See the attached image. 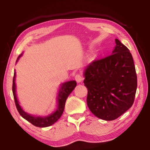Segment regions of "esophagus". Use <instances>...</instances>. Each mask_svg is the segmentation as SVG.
Listing matches in <instances>:
<instances>
[{"mask_svg": "<svg viewBox=\"0 0 150 150\" xmlns=\"http://www.w3.org/2000/svg\"><path fill=\"white\" fill-rule=\"evenodd\" d=\"M75 79L76 81H77V82L78 83H81V82H82V81H83V77H82V76H81V75H79V74L76 75Z\"/></svg>", "mask_w": 150, "mask_h": 150, "instance_id": "obj_1", "label": "esophagus"}]
</instances>
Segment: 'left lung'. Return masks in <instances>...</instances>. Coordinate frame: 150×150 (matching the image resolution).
Masks as SVG:
<instances>
[{
  "label": "left lung",
  "mask_w": 150,
  "mask_h": 150,
  "mask_svg": "<svg viewBox=\"0 0 150 150\" xmlns=\"http://www.w3.org/2000/svg\"><path fill=\"white\" fill-rule=\"evenodd\" d=\"M115 43L110 55L91 63L83 73L88 107L96 117L107 121L132 106L137 88L132 55L118 39Z\"/></svg>",
  "instance_id": "1"
}]
</instances>
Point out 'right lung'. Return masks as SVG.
Listing matches in <instances>:
<instances>
[{"label": "right lung", "instance_id": "1", "mask_svg": "<svg viewBox=\"0 0 150 150\" xmlns=\"http://www.w3.org/2000/svg\"><path fill=\"white\" fill-rule=\"evenodd\" d=\"M24 52H22L18 57L16 63L18 62L20 58L22 56ZM16 74L14 70L13 83H12V93H13L14 98L17 110L22 118H24L25 120L28 121L29 122L32 124L34 126L40 127V128H45V127L52 126V124H54L59 120L61 116L62 115L63 110H64L66 100H67L68 96H69L71 93L74 90L76 85H77V83L74 80L67 81V82H64L60 84L56 96V103L57 104V106L55 110L46 116H36L26 112V111L23 110L22 106H20L16 94Z\"/></svg>", "mask_w": 150, "mask_h": 150}]
</instances>
